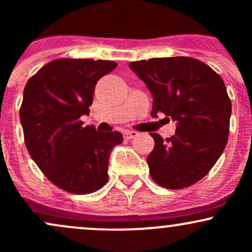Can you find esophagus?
<instances>
[{
	"label": "esophagus",
	"instance_id": "esophagus-1",
	"mask_svg": "<svg viewBox=\"0 0 252 252\" xmlns=\"http://www.w3.org/2000/svg\"><path fill=\"white\" fill-rule=\"evenodd\" d=\"M137 135H138V132L131 131V130H126V131L123 132V136H124V138H126V140H131V138L136 137Z\"/></svg>",
	"mask_w": 252,
	"mask_h": 252
}]
</instances>
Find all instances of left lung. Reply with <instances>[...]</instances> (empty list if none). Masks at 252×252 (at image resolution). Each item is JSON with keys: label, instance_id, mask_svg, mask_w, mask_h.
Masks as SVG:
<instances>
[{"label": "left lung", "instance_id": "8db88e82", "mask_svg": "<svg viewBox=\"0 0 252 252\" xmlns=\"http://www.w3.org/2000/svg\"><path fill=\"white\" fill-rule=\"evenodd\" d=\"M153 96L152 116L162 112L176 124L175 135L155 141L147 158L149 173L164 189H180L204 178L227 143L231 100L219 74L187 57L152 58L129 63Z\"/></svg>", "mask_w": 252, "mask_h": 252}]
</instances>
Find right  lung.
<instances>
[{"instance_id":"1","label":"right lung","mask_w":252,"mask_h":252,"mask_svg":"<svg viewBox=\"0 0 252 252\" xmlns=\"http://www.w3.org/2000/svg\"><path fill=\"white\" fill-rule=\"evenodd\" d=\"M117 66L94 59H57L46 63L24 90L20 121L34 162L48 180L74 194H88L108 181L112 149L123 141L118 131L83 126L94 88Z\"/></svg>"}]
</instances>
